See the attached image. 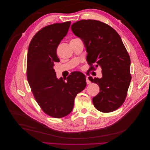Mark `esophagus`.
<instances>
[{"label": "esophagus", "mask_w": 150, "mask_h": 150, "mask_svg": "<svg viewBox=\"0 0 150 150\" xmlns=\"http://www.w3.org/2000/svg\"><path fill=\"white\" fill-rule=\"evenodd\" d=\"M86 83H87V84H90L91 83V81L89 80L88 77H86Z\"/></svg>", "instance_id": "obj_1"}]
</instances>
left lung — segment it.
<instances>
[{"mask_svg":"<svg viewBox=\"0 0 150 150\" xmlns=\"http://www.w3.org/2000/svg\"><path fill=\"white\" fill-rule=\"evenodd\" d=\"M71 28L83 40L88 64L102 69L101 79L88 78L100 88L93 98L94 107L103 112L115 111L123 104L131 80L130 57L121 37L111 27L96 20H81Z\"/></svg>","mask_w":150,"mask_h":150,"instance_id":"left-lung-1","label":"left lung"}]
</instances>
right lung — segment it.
Masks as SVG:
<instances>
[{
	"instance_id": "right-lung-1",
	"label": "right lung",
	"mask_w": 150,
	"mask_h": 150,
	"mask_svg": "<svg viewBox=\"0 0 150 150\" xmlns=\"http://www.w3.org/2000/svg\"><path fill=\"white\" fill-rule=\"evenodd\" d=\"M71 21L44 27L29 44L27 59V78L34 96L42 111L50 116L61 118L74 107L78 93L86 88V76L76 71L66 81L57 79L54 63L59 62L56 50L66 35Z\"/></svg>"
}]
</instances>
